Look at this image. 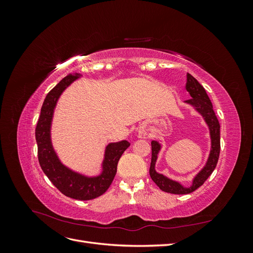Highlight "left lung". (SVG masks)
<instances>
[{
    "label": "left lung",
    "mask_w": 253,
    "mask_h": 253,
    "mask_svg": "<svg viewBox=\"0 0 253 253\" xmlns=\"http://www.w3.org/2000/svg\"><path fill=\"white\" fill-rule=\"evenodd\" d=\"M186 89L189 93V95L191 96V98L186 102L192 104L194 108L203 115V117L205 118L206 122L209 126L212 149H211L208 162H207V165L205 166L204 169L197 174V176L193 180L192 186L190 188H185L182 187L180 183L167 178L163 174L156 173L155 163L157 159V154L160 150V145L157 141L151 142V145H152V159H151V166H150L151 178L159 187L160 190H163L164 192L172 193V194H189L200 188L201 186H203V183L208 179L209 176L212 174L214 169H215L218 162L219 152H220V136H219L220 126H219L216 115L213 111V105L211 103L210 98L208 97V95H207L206 90L203 87L202 84L198 82L192 75H190L188 73H187Z\"/></svg>",
    "instance_id": "8db88e82"
}]
</instances>
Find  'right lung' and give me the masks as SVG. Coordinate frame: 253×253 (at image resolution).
I'll return each instance as SVG.
<instances>
[{
  "mask_svg": "<svg viewBox=\"0 0 253 253\" xmlns=\"http://www.w3.org/2000/svg\"><path fill=\"white\" fill-rule=\"evenodd\" d=\"M78 78L77 75H68L47 94L43 102L41 114L36 127L38 159L43 172L61 193L74 200L89 201L102 195L109 189L117 172L121 155L129 147L126 140L110 143L105 150L103 172L100 176L88 178L67 169L59 162L50 142V122L53 109L61 93Z\"/></svg>",
  "mask_w": 253,
  "mask_h": 253,
  "instance_id": "add662e5",
  "label": "right lung"
}]
</instances>
